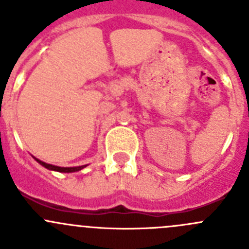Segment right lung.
Instances as JSON below:
<instances>
[{"instance_id": "1", "label": "right lung", "mask_w": 249, "mask_h": 249, "mask_svg": "<svg viewBox=\"0 0 249 249\" xmlns=\"http://www.w3.org/2000/svg\"><path fill=\"white\" fill-rule=\"evenodd\" d=\"M35 159H36V158H35ZM36 160L42 165V166L46 167V169L53 170V171H57V172H76V171H79V170L84 169V167L87 166V165H83V166H77V167H60V166H54V165H50V164H46V162L41 161V160L38 159Z\"/></svg>"}]
</instances>
